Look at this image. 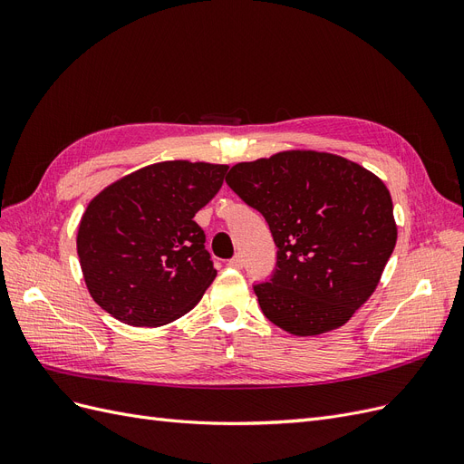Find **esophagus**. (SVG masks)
I'll return each instance as SVG.
<instances>
[{"instance_id": "obj_1", "label": "esophagus", "mask_w": 464, "mask_h": 464, "mask_svg": "<svg viewBox=\"0 0 464 464\" xmlns=\"http://www.w3.org/2000/svg\"><path fill=\"white\" fill-rule=\"evenodd\" d=\"M228 266H232V269H242L244 266V257L237 254V256H234L230 261H228Z\"/></svg>"}]
</instances>
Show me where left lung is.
<instances>
[{"label": "left lung", "instance_id": "8db88e82", "mask_svg": "<svg viewBox=\"0 0 464 464\" xmlns=\"http://www.w3.org/2000/svg\"><path fill=\"white\" fill-rule=\"evenodd\" d=\"M227 184L259 210L278 247L271 278L254 285L265 317L298 336L344 325L397 244L383 181L336 154L286 150L232 166Z\"/></svg>", "mask_w": 464, "mask_h": 464}]
</instances>
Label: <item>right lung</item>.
Segmentation results:
<instances>
[{
	"label": "right lung",
	"instance_id": "right-lung-1",
	"mask_svg": "<svg viewBox=\"0 0 464 464\" xmlns=\"http://www.w3.org/2000/svg\"><path fill=\"white\" fill-rule=\"evenodd\" d=\"M228 166L172 160L141 168L89 203L77 254L92 300L133 327L166 325L193 310L217 271L193 220Z\"/></svg>",
	"mask_w": 464,
	"mask_h": 464
}]
</instances>
